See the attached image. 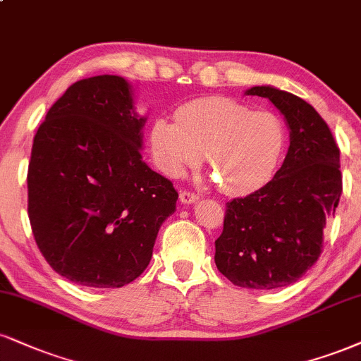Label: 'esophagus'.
<instances>
[{
    "label": "esophagus",
    "mask_w": 361,
    "mask_h": 361,
    "mask_svg": "<svg viewBox=\"0 0 361 361\" xmlns=\"http://www.w3.org/2000/svg\"><path fill=\"white\" fill-rule=\"evenodd\" d=\"M198 198H200V195L195 192H190V190H183V192H180L181 203H195V202H198Z\"/></svg>",
    "instance_id": "esophagus-1"
}]
</instances>
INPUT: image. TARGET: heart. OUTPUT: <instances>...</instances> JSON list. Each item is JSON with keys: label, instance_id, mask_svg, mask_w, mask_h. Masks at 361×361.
<instances>
[{"label": "heart", "instance_id": "1", "mask_svg": "<svg viewBox=\"0 0 361 361\" xmlns=\"http://www.w3.org/2000/svg\"><path fill=\"white\" fill-rule=\"evenodd\" d=\"M151 158L176 178L203 159L222 192L244 197L271 183L288 149V128L276 112L252 111L230 97H200L175 109V121L149 126Z\"/></svg>", "mask_w": 361, "mask_h": 361}]
</instances>
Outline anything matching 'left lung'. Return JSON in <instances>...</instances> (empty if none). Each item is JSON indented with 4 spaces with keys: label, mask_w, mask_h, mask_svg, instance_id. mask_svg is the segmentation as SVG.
<instances>
[{
    "label": "left lung",
    "mask_w": 361,
    "mask_h": 361,
    "mask_svg": "<svg viewBox=\"0 0 361 361\" xmlns=\"http://www.w3.org/2000/svg\"><path fill=\"white\" fill-rule=\"evenodd\" d=\"M284 114L290 146L271 183L227 203L215 240V264L235 286L276 289L293 284L319 259L326 220L343 192L340 147L314 107L298 95L252 87Z\"/></svg>",
    "instance_id": "obj_1"
}]
</instances>
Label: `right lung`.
<instances>
[{
	"instance_id": "1",
	"label": "right lung",
	"mask_w": 361,
	"mask_h": 361,
	"mask_svg": "<svg viewBox=\"0 0 361 361\" xmlns=\"http://www.w3.org/2000/svg\"><path fill=\"white\" fill-rule=\"evenodd\" d=\"M142 124L123 77L75 82L47 112L28 164L38 249L65 279L123 288L145 272L178 192L142 161Z\"/></svg>"
}]
</instances>
